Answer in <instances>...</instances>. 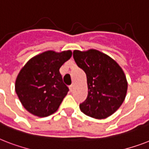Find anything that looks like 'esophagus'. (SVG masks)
<instances>
[{"instance_id": "1", "label": "esophagus", "mask_w": 149, "mask_h": 149, "mask_svg": "<svg viewBox=\"0 0 149 149\" xmlns=\"http://www.w3.org/2000/svg\"><path fill=\"white\" fill-rule=\"evenodd\" d=\"M73 89H74V86H73V85H70V92H72V91H73Z\"/></svg>"}]
</instances>
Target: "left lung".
I'll return each instance as SVG.
<instances>
[{
    "mask_svg": "<svg viewBox=\"0 0 149 149\" xmlns=\"http://www.w3.org/2000/svg\"><path fill=\"white\" fill-rule=\"evenodd\" d=\"M73 58L87 78L88 95L79 104L82 112L97 119L113 114L127 93V83L122 69L110 56L95 49L74 50Z\"/></svg>",
    "mask_w": 149,
    "mask_h": 149,
    "instance_id": "1",
    "label": "left lung"
}]
</instances>
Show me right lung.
<instances>
[{"instance_id": "obj_1", "label": "right lung", "mask_w": 149, "mask_h": 149, "mask_svg": "<svg viewBox=\"0 0 149 149\" xmlns=\"http://www.w3.org/2000/svg\"><path fill=\"white\" fill-rule=\"evenodd\" d=\"M72 56L71 51H47L31 58L20 71L15 91L27 111L44 118L58 110L69 88L59 69Z\"/></svg>"}]
</instances>
